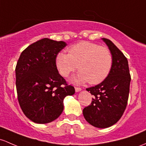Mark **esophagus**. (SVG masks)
<instances>
[{"mask_svg":"<svg viewBox=\"0 0 146 146\" xmlns=\"http://www.w3.org/2000/svg\"><path fill=\"white\" fill-rule=\"evenodd\" d=\"M75 90H76V92H80V91H82V89L81 88H79V87H76L75 88Z\"/></svg>","mask_w":146,"mask_h":146,"instance_id":"esophagus-1","label":"esophagus"}]
</instances>
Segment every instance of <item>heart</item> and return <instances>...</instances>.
<instances>
[{"instance_id": "obj_1", "label": "heart", "mask_w": 146, "mask_h": 146, "mask_svg": "<svg viewBox=\"0 0 146 146\" xmlns=\"http://www.w3.org/2000/svg\"><path fill=\"white\" fill-rule=\"evenodd\" d=\"M68 51V53L60 52L56 55L55 65L64 77H68L78 68L79 73L71 79L73 83L89 82L91 84H97L110 74L113 59L107 48L89 41H81L70 46Z\"/></svg>"}]
</instances>
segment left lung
Segmentation results:
<instances>
[{
	"label": "left lung",
	"mask_w": 146,
	"mask_h": 146,
	"mask_svg": "<svg viewBox=\"0 0 146 146\" xmlns=\"http://www.w3.org/2000/svg\"><path fill=\"white\" fill-rule=\"evenodd\" d=\"M112 55L111 69L105 80L86 90L94 95L83 115L89 124L106 128L117 123L127 106L131 77L127 58L110 39L102 38Z\"/></svg>",
	"instance_id": "obj_1"
}]
</instances>
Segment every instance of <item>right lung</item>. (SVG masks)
<instances>
[{"mask_svg":"<svg viewBox=\"0 0 146 146\" xmlns=\"http://www.w3.org/2000/svg\"><path fill=\"white\" fill-rule=\"evenodd\" d=\"M64 41L44 38L30 45L21 54L16 66V85L21 108L33 122L45 124L60 116L64 99L75 94L55 65L56 55Z\"/></svg>","mask_w":146,"mask_h":146,"instance_id":"1","label":"right lung"}]
</instances>
